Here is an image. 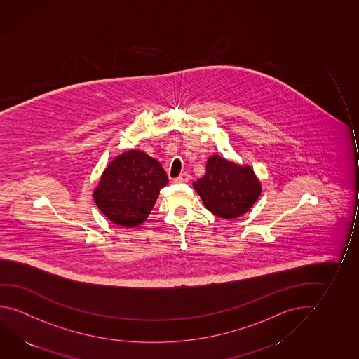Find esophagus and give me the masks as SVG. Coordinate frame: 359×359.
<instances>
[{
	"label": "esophagus",
	"instance_id": "obj_1",
	"mask_svg": "<svg viewBox=\"0 0 359 359\" xmlns=\"http://www.w3.org/2000/svg\"><path fill=\"white\" fill-rule=\"evenodd\" d=\"M189 180H190V175H189L188 172H182L179 177L174 179V182H177V184H180V182H188Z\"/></svg>",
	"mask_w": 359,
	"mask_h": 359
}]
</instances>
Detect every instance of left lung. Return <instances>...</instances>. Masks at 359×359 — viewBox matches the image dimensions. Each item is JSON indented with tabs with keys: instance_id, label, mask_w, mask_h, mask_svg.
Listing matches in <instances>:
<instances>
[{
	"instance_id": "8db88e82",
	"label": "left lung",
	"mask_w": 359,
	"mask_h": 359,
	"mask_svg": "<svg viewBox=\"0 0 359 359\" xmlns=\"http://www.w3.org/2000/svg\"><path fill=\"white\" fill-rule=\"evenodd\" d=\"M193 185L205 208L225 220L248 212L261 194L251 166L238 165L216 154L208 159L204 177Z\"/></svg>"
}]
</instances>
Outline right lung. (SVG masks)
Returning a JSON list of instances; mask_svg holds the SVG:
<instances>
[{
	"label": "right lung",
	"mask_w": 359,
	"mask_h": 359,
	"mask_svg": "<svg viewBox=\"0 0 359 359\" xmlns=\"http://www.w3.org/2000/svg\"><path fill=\"white\" fill-rule=\"evenodd\" d=\"M168 182L158 160L140 150H128L105 168L93 199L108 220L130 229L147 220Z\"/></svg>",
	"instance_id": "obj_1"
}]
</instances>
